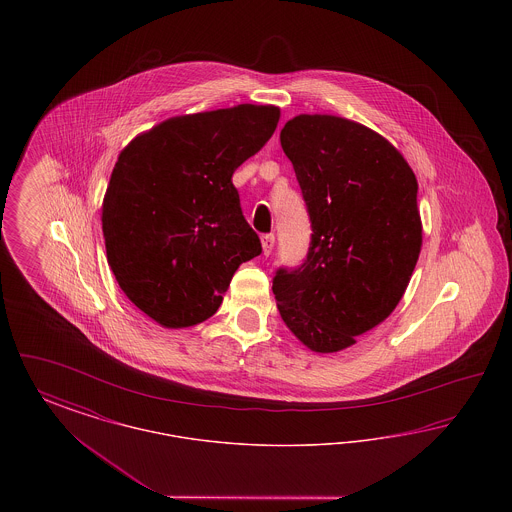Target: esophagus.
<instances>
[{"label":"esophagus","instance_id":"esophagus-1","mask_svg":"<svg viewBox=\"0 0 512 512\" xmlns=\"http://www.w3.org/2000/svg\"><path fill=\"white\" fill-rule=\"evenodd\" d=\"M261 244H263V253L268 257V255L272 253V249H274V236H272V234L263 236V238H261Z\"/></svg>","mask_w":512,"mask_h":512}]
</instances>
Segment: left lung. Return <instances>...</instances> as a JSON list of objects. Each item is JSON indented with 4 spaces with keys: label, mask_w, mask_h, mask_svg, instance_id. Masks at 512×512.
Returning a JSON list of instances; mask_svg holds the SVG:
<instances>
[{
    "label": "left lung",
    "mask_w": 512,
    "mask_h": 512,
    "mask_svg": "<svg viewBox=\"0 0 512 512\" xmlns=\"http://www.w3.org/2000/svg\"><path fill=\"white\" fill-rule=\"evenodd\" d=\"M280 144L313 236L301 267L276 272V307L303 345L336 353L390 317L411 282L422 247L418 182L382 134L336 115L293 117Z\"/></svg>",
    "instance_id": "left-lung-1"
}]
</instances>
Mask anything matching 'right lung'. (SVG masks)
Returning <instances> with one entry per match:
<instances>
[{
    "label": "right lung",
    "mask_w": 512,
    "mask_h": 512,
    "mask_svg": "<svg viewBox=\"0 0 512 512\" xmlns=\"http://www.w3.org/2000/svg\"><path fill=\"white\" fill-rule=\"evenodd\" d=\"M278 121V107L253 103L180 115L119 153L101 205L107 263L163 328L213 317L234 272L261 253L232 174Z\"/></svg>",
    "instance_id": "add662e5"
}]
</instances>
